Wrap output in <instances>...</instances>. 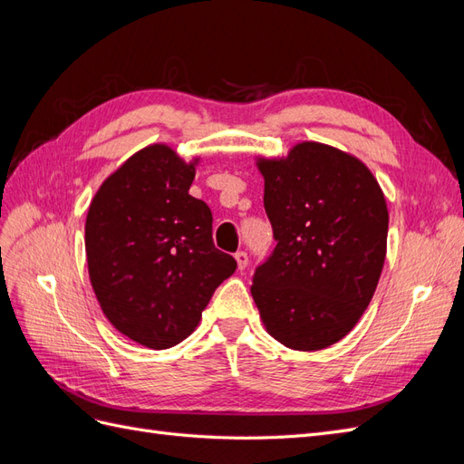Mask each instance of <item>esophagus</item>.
Returning <instances> with one entry per match:
<instances>
[{
  "mask_svg": "<svg viewBox=\"0 0 464 464\" xmlns=\"http://www.w3.org/2000/svg\"><path fill=\"white\" fill-rule=\"evenodd\" d=\"M234 257H236V261H237V269L244 271L246 266H247V261H249V257H247L246 251H237V254H236Z\"/></svg>",
  "mask_w": 464,
  "mask_h": 464,
  "instance_id": "obj_1",
  "label": "esophagus"
}]
</instances>
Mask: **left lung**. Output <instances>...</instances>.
<instances>
[{"label": "left lung", "instance_id": "obj_1", "mask_svg": "<svg viewBox=\"0 0 464 464\" xmlns=\"http://www.w3.org/2000/svg\"><path fill=\"white\" fill-rule=\"evenodd\" d=\"M275 249L256 266L266 331L292 350L339 343L366 312L382 276L389 213L366 164L321 143L259 160Z\"/></svg>", "mask_w": 464, "mask_h": 464}]
</instances>
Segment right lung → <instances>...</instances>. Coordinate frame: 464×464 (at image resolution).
I'll return each mask as SVG.
<instances>
[{
  "instance_id": "1",
  "label": "right lung",
  "mask_w": 464,
  "mask_h": 464,
  "mask_svg": "<svg viewBox=\"0 0 464 464\" xmlns=\"http://www.w3.org/2000/svg\"><path fill=\"white\" fill-rule=\"evenodd\" d=\"M195 162L166 145L135 152L96 191L85 224L89 275L121 334L170 348L198 327L236 259L213 244V213L189 195Z\"/></svg>"
}]
</instances>
